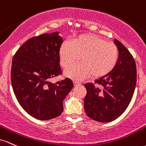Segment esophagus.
Wrapping results in <instances>:
<instances>
[{"instance_id":"obj_1","label":"esophagus","mask_w":146,"mask_h":146,"mask_svg":"<svg viewBox=\"0 0 146 146\" xmlns=\"http://www.w3.org/2000/svg\"><path fill=\"white\" fill-rule=\"evenodd\" d=\"M74 86H80V85L81 84V83H80V82H78V81H74Z\"/></svg>"}]
</instances>
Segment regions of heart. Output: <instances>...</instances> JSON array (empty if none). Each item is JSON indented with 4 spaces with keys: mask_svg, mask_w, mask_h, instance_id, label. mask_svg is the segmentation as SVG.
I'll return each instance as SVG.
<instances>
[{
    "mask_svg": "<svg viewBox=\"0 0 146 146\" xmlns=\"http://www.w3.org/2000/svg\"><path fill=\"white\" fill-rule=\"evenodd\" d=\"M81 60L65 72L75 81H81L92 75L94 78L106 76L115 68L119 52L117 45L107 42L94 34H84L72 41L63 42L60 47L59 57L62 68L67 70Z\"/></svg>",
    "mask_w": 146,
    "mask_h": 146,
    "instance_id": "1",
    "label": "heart"
}]
</instances>
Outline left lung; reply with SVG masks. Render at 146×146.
Segmentation results:
<instances>
[{"label": "left lung", "mask_w": 146, "mask_h": 146, "mask_svg": "<svg viewBox=\"0 0 146 146\" xmlns=\"http://www.w3.org/2000/svg\"><path fill=\"white\" fill-rule=\"evenodd\" d=\"M119 52V60L110 72L84 85L86 114L99 122H110L117 119L130 104L137 82V68L133 56L120 41L115 39Z\"/></svg>", "instance_id": "left-lung-1"}]
</instances>
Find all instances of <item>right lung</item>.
<instances>
[{
  "mask_svg": "<svg viewBox=\"0 0 146 146\" xmlns=\"http://www.w3.org/2000/svg\"><path fill=\"white\" fill-rule=\"evenodd\" d=\"M58 32L32 37L19 47L12 59L11 81L18 102L29 115L41 121L58 117L63 101L73 88L71 79L56 83L50 78L62 74Z\"/></svg>",
  "mask_w": 146,
  "mask_h": 146,
  "instance_id": "obj_1",
  "label": "right lung"
}]
</instances>
